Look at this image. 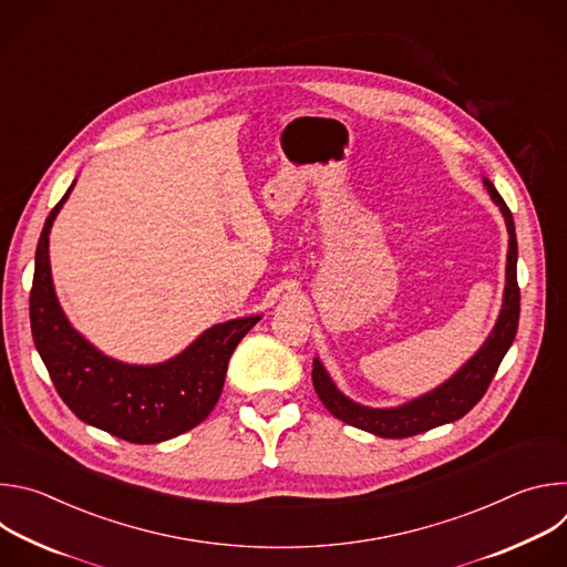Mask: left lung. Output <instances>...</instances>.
<instances>
[{"label": "left lung", "mask_w": 567, "mask_h": 567, "mask_svg": "<svg viewBox=\"0 0 567 567\" xmlns=\"http://www.w3.org/2000/svg\"><path fill=\"white\" fill-rule=\"evenodd\" d=\"M484 186H487L492 199L501 206L507 230H509V254H507V287H505V300L503 309L498 316V322L489 339L484 341V346L477 350V354L457 370L446 383L435 388L433 392L413 399L406 406L399 409H368L359 406L352 399L339 392V388L332 383L328 377L326 368L320 365L318 359H313V370H311V381L318 399L326 403V409L339 417L341 422L357 426L361 431L374 433L379 437H390V440H401V437H411L424 431H431L435 426L455 422L464 417L475 403L482 399V394L487 392L492 379L498 372L501 361L505 359L507 350L512 348L518 330V316H520V289H518V278H516V262H518V241H516V228H514V217L512 210L507 208L505 199L498 195L494 184L489 179H484Z\"/></svg>", "instance_id": "obj_1"}]
</instances>
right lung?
<instances>
[{
  "label": "right lung",
  "instance_id": "obj_1",
  "mask_svg": "<svg viewBox=\"0 0 567 567\" xmlns=\"http://www.w3.org/2000/svg\"><path fill=\"white\" fill-rule=\"evenodd\" d=\"M73 184L49 213L38 241L29 298L35 348L60 399L78 420L132 444L177 437L210 415L228 359L260 316L221 322L179 357L158 365H127L101 354L69 326L51 282L49 230Z\"/></svg>",
  "mask_w": 567,
  "mask_h": 567
}]
</instances>
